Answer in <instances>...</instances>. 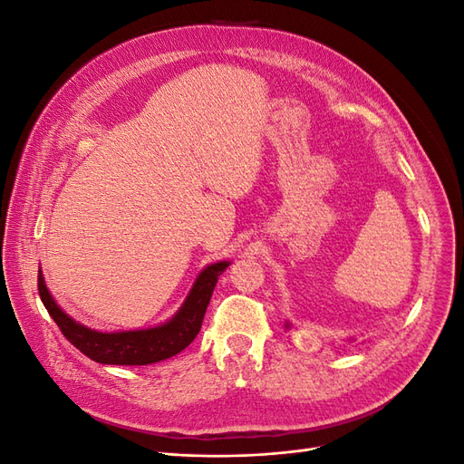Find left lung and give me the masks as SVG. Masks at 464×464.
Returning <instances> with one entry per match:
<instances>
[{"instance_id":"left-lung-1","label":"left lung","mask_w":464,"mask_h":464,"mask_svg":"<svg viewBox=\"0 0 464 464\" xmlns=\"http://www.w3.org/2000/svg\"><path fill=\"white\" fill-rule=\"evenodd\" d=\"M286 329H290V323L286 321ZM348 341H354V339H348Z\"/></svg>"}]
</instances>
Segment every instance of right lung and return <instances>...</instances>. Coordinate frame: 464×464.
Returning a JSON list of instances; mask_svg holds the SVG:
<instances>
[{"mask_svg": "<svg viewBox=\"0 0 464 464\" xmlns=\"http://www.w3.org/2000/svg\"><path fill=\"white\" fill-rule=\"evenodd\" d=\"M228 265L230 261L207 265L195 278L179 310L160 325L149 329L102 333L82 325V323L65 314L58 302L53 300L42 269H38V292L42 304L46 305L55 325L82 354L98 363H111V366H147V363L162 362L179 354L181 350L193 343L201 331L207 305L210 296H213L218 276L227 271Z\"/></svg>", "mask_w": 464, "mask_h": 464, "instance_id": "1", "label": "right lung"}]
</instances>
